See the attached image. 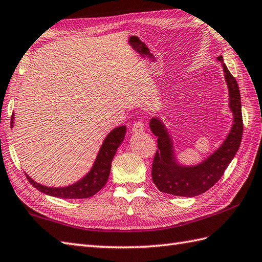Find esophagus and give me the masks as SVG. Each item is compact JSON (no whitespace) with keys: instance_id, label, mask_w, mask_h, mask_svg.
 I'll use <instances>...</instances> for the list:
<instances>
[{"instance_id":"1","label":"esophagus","mask_w":262,"mask_h":262,"mask_svg":"<svg viewBox=\"0 0 262 262\" xmlns=\"http://www.w3.org/2000/svg\"><path fill=\"white\" fill-rule=\"evenodd\" d=\"M143 130H144V124H143V122H141V121H138V122H136L135 124H133V126H132V132L133 133H141V132H143Z\"/></svg>"}]
</instances>
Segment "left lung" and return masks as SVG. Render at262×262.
Masks as SVG:
<instances>
[{"mask_svg": "<svg viewBox=\"0 0 262 262\" xmlns=\"http://www.w3.org/2000/svg\"><path fill=\"white\" fill-rule=\"evenodd\" d=\"M216 59L223 66L229 90V107L233 114V123L229 135L216 150L196 165L182 164L177 159L170 132L164 121L158 116L150 120V129L158 137V150L154 158L151 176L158 189L166 194L194 197L205 193L223 176L226 167L239 150L243 133L240 90L224 63L223 57L219 56Z\"/></svg>", "mask_w": 262, "mask_h": 262, "instance_id": "8db88e82", "label": "left lung"}]
</instances>
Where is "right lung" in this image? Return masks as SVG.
<instances>
[{
    "label": "right lung",
    "instance_id": "right-lung-1",
    "mask_svg": "<svg viewBox=\"0 0 262 262\" xmlns=\"http://www.w3.org/2000/svg\"><path fill=\"white\" fill-rule=\"evenodd\" d=\"M14 124V115L11 118V127ZM126 132V126L121 125L115 127L104 139L102 146L98 150V154L95 158L90 171L83 176L77 182L72 185L62 186V187H49L37 183L26 172V176L29 182L31 183L34 188L41 191V193L58 197V199L65 200H79L89 199V197L95 195L98 190L105 186L110 171H111V164L116 154V150L120 147L122 141L124 140Z\"/></svg>",
    "mask_w": 262,
    "mask_h": 262
}]
</instances>
